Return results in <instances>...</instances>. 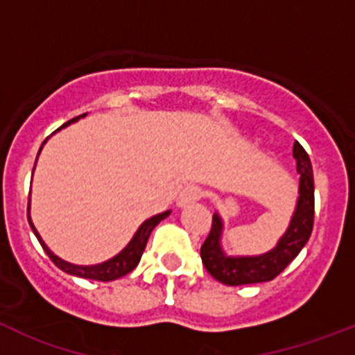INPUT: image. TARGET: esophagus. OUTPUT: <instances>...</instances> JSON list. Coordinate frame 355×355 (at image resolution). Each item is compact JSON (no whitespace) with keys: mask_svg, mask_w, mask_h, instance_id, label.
Wrapping results in <instances>:
<instances>
[{"mask_svg":"<svg viewBox=\"0 0 355 355\" xmlns=\"http://www.w3.org/2000/svg\"><path fill=\"white\" fill-rule=\"evenodd\" d=\"M200 197H202V190H200L199 187H196V184L184 187L183 190L180 192V196H178V206H180V208H183V206L192 205V202L199 200Z\"/></svg>","mask_w":355,"mask_h":355,"instance_id":"1","label":"esophagus"}]
</instances>
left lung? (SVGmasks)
<instances>
[{
    "instance_id": "obj_1",
    "label": "left lung",
    "mask_w": 355,
    "mask_h": 355,
    "mask_svg": "<svg viewBox=\"0 0 355 355\" xmlns=\"http://www.w3.org/2000/svg\"><path fill=\"white\" fill-rule=\"evenodd\" d=\"M293 158L300 174L299 199L286 233L279 238L277 245L259 256H227L220 245L224 222L218 213H213L211 231L200 247V258L206 270L222 284L240 286L272 281L293 261L306 245L315 220V181L311 159L299 142L293 144Z\"/></svg>"
}]
</instances>
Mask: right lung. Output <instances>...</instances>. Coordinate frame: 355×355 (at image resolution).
<instances>
[{"instance_id": "right-lung-1", "label": "right lung", "mask_w": 355, "mask_h": 355, "mask_svg": "<svg viewBox=\"0 0 355 355\" xmlns=\"http://www.w3.org/2000/svg\"><path fill=\"white\" fill-rule=\"evenodd\" d=\"M80 117L65 122L62 128L69 126L71 122L78 121ZM62 128H58V130H62ZM44 144H46V140L42 142V146ZM40 149H42V147H40ZM40 149H39V153H40ZM168 215H171V209H168V211L159 213V215L150 216V218H147V220L140 225L139 231L135 233V236L131 238L130 243H128V245L124 247V249H122L117 256H114L112 259H108V261H105V263H99V265L83 266V265H72V263L64 261V259L58 258L56 254H53L51 250H49V247L44 243V240L40 238V234L37 233L35 225H33V222H31L30 199H28V222H30V225H31V229H33V233H35L37 240H39V243L42 245V249L46 250V254L49 256V259H51V261L55 263V265L58 266L60 270H64L65 274L76 275V277H83V279H92V281H115V279L122 277V275L130 274L135 266L139 265L140 258H142V254H144V249H146V245H147V240H149L150 233H153V229H155L156 225L163 220V218H167Z\"/></svg>"}]
</instances>
